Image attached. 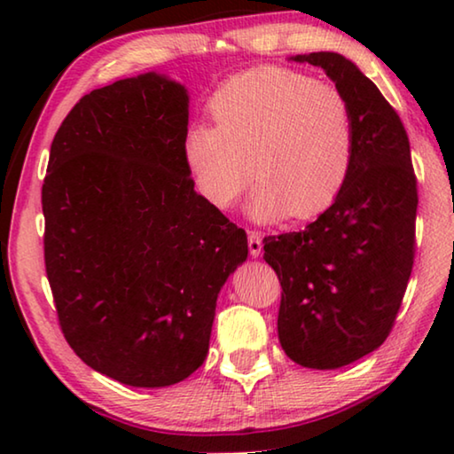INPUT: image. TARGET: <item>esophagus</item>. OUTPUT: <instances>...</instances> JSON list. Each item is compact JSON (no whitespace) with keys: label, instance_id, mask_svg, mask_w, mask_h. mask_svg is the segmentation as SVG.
<instances>
[{"label":"esophagus","instance_id":"esophagus-1","mask_svg":"<svg viewBox=\"0 0 454 454\" xmlns=\"http://www.w3.org/2000/svg\"><path fill=\"white\" fill-rule=\"evenodd\" d=\"M248 248L252 258H258L262 254V234L256 232V230H250L248 232Z\"/></svg>","mask_w":454,"mask_h":454}]
</instances>
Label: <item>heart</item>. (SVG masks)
<instances>
[{
    "instance_id": "heart-1",
    "label": "heart",
    "mask_w": 454,
    "mask_h": 454,
    "mask_svg": "<svg viewBox=\"0 0 454 454\" xmlns=\"http://www.w3.org/2000/svg\"><path fill=\"white\" fill-rule=\"evenodd\" d=\"M210 114L216 124L190 126L184 160L216 208H232L252 172L258 180L248 214L256 222L288 214L314 218L342 194L356 132L340 90L286 67L260 66L222 83L210 98Z\"/></svg>"
}]
</instances>
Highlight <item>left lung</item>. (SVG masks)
<instances>
[{
	"label": "left lung",
	"mask_w": 454,
	"mask_h": 454,
	"mask_svg": "<svg viewBox=\"0 0 454 454\" xmlns=\"http://www.w3.org/2000/svg\"><path fill=\"white\" fill-rule=\"evenodd\" d=\"M325 70L355 114L356 150L342 194L301 232L264 238L278 274V338L306 368L333 371L387 340L414 260L417 178L401 118L340 53L290 58Z\"/></svg>",
	"instance_id": "8db88e82"
}]
</instances>
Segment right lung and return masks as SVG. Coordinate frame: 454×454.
<instances>
[{
	"instance_id": "1",
	"label": "right lung",
	"mask_w": 454,
	"mask_h": 454,
	"mask_svg": "<svg viewBox=\"0 0 454 454\" xmlns=\"http://www.w3.org/2000/svg\"><path fill=\"white\" fill-rule=\"evenodd\" d=\"M188 90L162 74L114 82L72 107L42 188L45 272L83 363L160 388L202 366L220 288L248 240L194 190Z\"/></svg>"
}]
</instances>
